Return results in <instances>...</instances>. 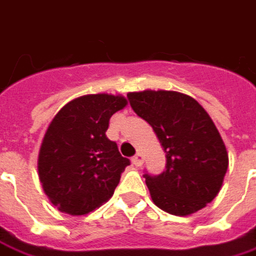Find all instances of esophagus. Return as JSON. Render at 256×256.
<instances>
[{
  "label": "esophagus",
  "mask_w": 256,
  "mask_h": 256,
  "mask_svg": "<svg viewBox=\"0 0 256 256\" xmlns=\"http://www.w3.org/2000/svg\"><path fill=\"white\" fill-rule=\"evenodd\" d=\"M142 161H144V156L141 152H136L132 156V164L135 165V166H141V165H142Z\"/></svg>",
  "instance_id": "1"
}]
</instances>
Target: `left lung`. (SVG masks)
<instances>
[{
	"label": "left lung",
	"instance_id": "8db88e82",
	"mask_svg": "<svg viewBox=\"0 0 256 256\" xmlns=\"http://www.w3.org/2000/svg\"><path fill=\"white\" fill-rule=\"evenodd\" d=\"M126 96L166 154L164 172L144 174L154 204L180 216L202 210L218 195L228 170L226 148L210 115L194 98L174 91Z\"/></svg>",
	"mask_w": 256,
	"mask_h": 256
}]
</instances>
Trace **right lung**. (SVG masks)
I'll use <instances>...</instances> for the list:
<instances>
[{"mask_svg": "<svg viewBox=\"0 0 256 256\" xmlns=\"http://www.w3.org/2000/svg\"><path fill=\"white\" fill-rule=\"evenodd\" d=\"M124 96L95 94L68 102L50 124L38 172L45 194L60 211L85 215L112 196L130 160L106 136L110 118Z\"/></svg>", "mask_w": 256, "mask_h": 256, "instance_id": "obj_1", "label": "right lung"}]
</instances>
